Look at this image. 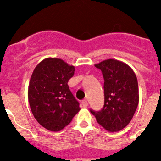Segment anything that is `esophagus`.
Here are the masks:
<instances>
[{"mask_svg":"<svg viewBox=\"0 0 161 161\" xmlns=\"http://www.w3.org/2000/svg\"><path fill=\"white\" fill-rule=\"evenodd\" d=\"M82 105L83 108H86L88 106V103H87V100H86V99H84V100L82 101Z\"/></svg>","mask_w":161,"mask_h":161,"instance_id":"obj_1","label":"esophagus"}]
</instances>
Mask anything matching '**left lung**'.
Returning <instances> with one entry per match:
<instances>
[{"label": "left lung", "mask_w": 161, "mask_h": 161, "mask_svg": "<svg viewBox=\"0 0 161 161\" xmlns=\"http://www.w3.org/2000/svg\"><path fill=\"white\" fill-rule=\"evenodd\" d=\"M104 79V105L99 111L91 110L97 122L110 132L122 130L131 122L139 103L136 74L129 66L116 59L95 64Z\"/></svg>", "instance_id": "1"}]
</instances>
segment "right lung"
Wrapping results in <instances>:
<instances>
[{"label":"right lung","instance_id":"obj_1","mask_svg":"<svg viewBox=\"0 0 161 161\" xmlns=\"http://www.w3.org/2000/svg\"><path fill=\"white\" fill-rule=\"evenodd\" d=\"M75 70L62 59L47 58L32 74L28 88L30 108L36 120L49 131L63 129L80 111L67 84Z\"/></svg>","mask_w":161,"mask_h":161}]
</instances>
